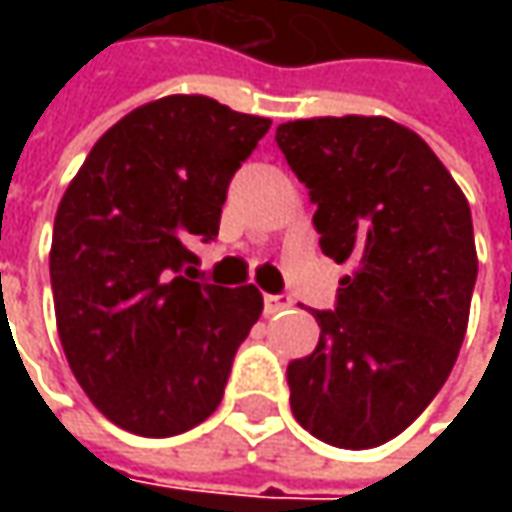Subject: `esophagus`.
<instances>
[{
	"label": "esophagus",
	"instance_id": "obj_1",
	"mask_svg": "<svg viewBox=\"0 0 512 512\" xmlns=\"http://www.w3.org/2000/svg\"><path fill=\"white\" fill-rule=\"evenodd\" d=\"M290 305H293V299H290V296H265L267 316H273V313H282V310H287Z\"/></svg>",
	"mask_w": 512,
	"mask_h": 512
}]
</instances>
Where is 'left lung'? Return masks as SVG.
Instances as JSON below:
<instances>
[{
  "mask_svg": "<svg viewBox=\"0 0 512 512\" xmlns=\"http://www.w3.org/2000/svg\"><path fill=\"white\" fill-rule=\"evenodd\" d=\"M316 202L336 265V310H313L316 350L287 364L290 410L316 439L367 450L416 422L447 382L470 319V205L419 133L387 116H316L276 128Z\"/></svg>",
  "mask_w": 512,
  "mask_h": 512,
  "instance_id": "8db88e82",
  "label": "left lung"
}]
</instances>
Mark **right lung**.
I'll return each mask as SVG.
<instances>
[{
	"label": "right lung",
	"mask_w": 512,
	"mask_h": 512,
	"mask_svg": "<svg viewBox=\"0 0 512 512\" xmlns=\"http://www.w3.org/2000/svg\"><path fill=\"white\" fill-rule=\"evenodd\" d=\"M265 116L173 93L102 133L65 190L50 242L56 330L96 410L148 439L202 424L262 316L256 285L193 282L190 239L219 233L227 185Z\"/></svg>",
	"instance_id": "obj_1"
}]
</instances>
